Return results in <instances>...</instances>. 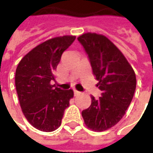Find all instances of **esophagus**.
I'll return each instance as SVG.
<instances>
[{
  "mask_svg": "<svg viewBox=\"0 0 153 153\" xmlns=\"http://www.w3.org/2000/svg\"><path fill=\"white\" fill-rule=\"evenodd\" d=\"M74 96H79V95H80L81 94V93L80 92H79V91H77V90H74Z\"/></svg>",
  "mask_w": 153,
  "mask_h": 153,
  "instance_id": "obj_1",
  "label": "esophagus"
}]
</instances>
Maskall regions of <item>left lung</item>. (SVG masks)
<instances>
[{
    "label": "left lung",
    "instance_id": "left-lung-1",
    "mask_svg": "<svg viewBox=\"0 0 153 153\" xmlns=\"http://www.w3.org/2000/svg\"><path fill=\"white\" fill-rule=\"evenodd\" d=\"M89 58L93 73L98 81L102 97L82 111L85 125L93 131L111 128L125 115L136 88V76L118 47L106 36L86 33L78 38Z\"/></svg>",
    "mask_w": 153,
    "mask_h": 153
}]
</instances>
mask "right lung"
<instances>
[{
  "label": "right lung",
  "mask_w": 153,
  "mask_h": 153,
  "mask_svg": "<svg viewBox=\"0 0 153 153\" xmlns=\"http://www.w3.org/2000/svg\"><path fill=\"white\" fill-rule=\"evenodd\" d=\"M75 36L51 38L23 57L15 72V87L22 111L30 124L41 131L51 132L61 125L65 110L73 98L72 89L51 84L61 55Z\"/></svg>",
  "instance_id": "right-lung-1"
}]
</instances>
